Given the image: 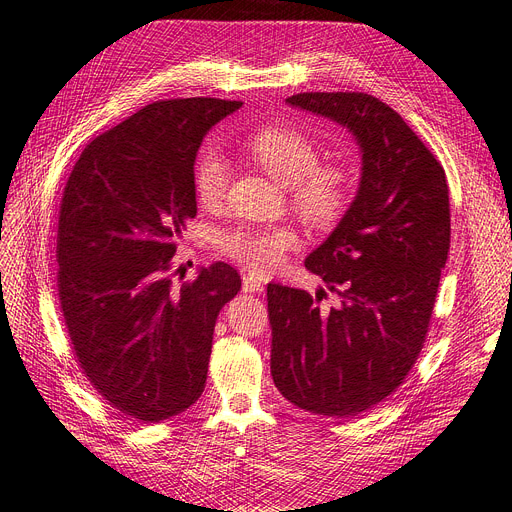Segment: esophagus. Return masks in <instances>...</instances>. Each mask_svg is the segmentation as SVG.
I'll list each match as a JSON object with an SVG mask.
<instances>
[{
    "mask_svg": "<svg viewBox=\"0 0 512 512\" xmlns=\"http://www.w3.org/2000/svg\"><path fill=\"white\" fill-rule=\"evenodd\" d=\"M241 288L243 292H254V294H260L264 288H262V281L254 275H243V281H241Z\"/></svg>",
    "mask_w": 512,
    "mask_h": 512,
    "instance_id": "34e87169",
    "label": "esophagus"
}]
</instances>
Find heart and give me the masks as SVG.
<instances>
[{
  "instance_id": "obj_1",
  "label": "heart",
  "mask_w": 512,
  "mask_h": 512,
  "mask_svg": "<svg viewBox=\"0 0 512 512\" xmlns=\"http://www.w3.org/2000/svg\"><path fill=\"white\" fill-rule=\"evenodd\" d=\"M248 149L258 166L285 187H292L298 208L317 220L336 216L349 195V180L338 166H317L319 153L311 138L290 128H262ZM229 161L216 147L197 155L193 182L203 206H216L229 185ZM298 235L290 227H241L222 233L220 250L256 273L279 269L285 254L296 248Z\"/></svg>"
}]
</instances>
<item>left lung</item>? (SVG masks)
Instances as JSON below:
<instances>
[{
	"label": "left lung",
	"instance_id": "left-lung-1",
	"mask_svg": "<svg viewBox=\"0 0 512 512\" xmlns=\"http://www.w3.org/2000/svg\"><path fill=\"white\" fill-rule=\"evenodd\" d=\"M285 102L346 128L361 178L336 229L304 260L334 306L269 283L271 374L302 410L351 418L391 395L420 355L449 252V189L435 155L382 100L304 92Z\"/></svg>",
	"mask_w": 512,
	"mask_h": 512
}]
</instances>
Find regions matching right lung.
Wrapping results in <instances>:
<instances>
[{"instance_id":"right-lung-1","label":"right lung","mask_w":512,"mask_h":512,"mask_svg":"<svg viewBox=\"0 0 512 512\" xmlns=\"http://www.w3.org/2000/svg\"><path fill=\"white\" fill-rule=\"evenodd\" d=\"M241 105L157 100L94 138L67 180L56 258L71 344L98 395L138 422L201 397L216 317L241 288L227 262L172 285V256L197 214V151Z\"/></svg>"}]
</instances>
